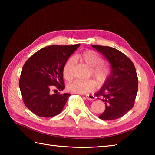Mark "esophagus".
Instances as JSON below:
<instances>
[{"label": "esophagus", "mask_w": 155, "mask_h": 155, "mask_svg": "<svg viewBox=\"0 0 155 155\" xmlns=\"http://www.w3.org/2000/svg\"><path fill=\"white\" fill-rule=\"evenodd\" d=\"M85 98L88 100H90V101H93V100L95 99V97L93 95H86Z\"/></svg>", "instance_id": "1"}]
</instances>
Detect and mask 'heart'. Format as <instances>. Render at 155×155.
I'll list each match as a JSON object with an SVG mask.
<instances>
[{
    "label": "heart",
    "instance_id": "heart-1",
    "mask_svg": "<svg viewBox=\"0 0 155 155\" xmlns=\"http://www.w3.org/2000/svg\"><path fill=\"white\" fill-rule=\"evenodd\" d=\"M77 58L80 59L84 64L90 67V76L95 78L98 85H103L110 74L108 65L103 63L101 56L96 52L87 50L84 51ZM74 59L70 57L65 63L63 68V74L67 80H70L74 76ZM96 87V83L94 79L74 80L67 86L68 90L71 92L77 94H86L93 91Z\"/></svg>",
    "mask_w": 155,
    "mask_h": 155
}]
</instances>
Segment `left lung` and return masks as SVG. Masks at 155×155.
Returning a JSON list of instances; mask_svg holds the SVG:
<instances>
[{
    "label": "left lung",
    "instance_id": "8db88e82",
    "mask_svg": "<svg viewBox=\"0 0 155 155\" xmlns=\"http://www.w3.org/2000/svg\"><path fill=\"white\" fill-rule=\"evenodd\" d=\"M111 64V74L103 87L95 94L105 104V110L98 116L103 120L122 117L133 108L138 90V78L132 61L118 50L109 46L92 45Z\"/></svg>",
    "mask_w": 155,
    "mask_h": 155
}]
</instances>
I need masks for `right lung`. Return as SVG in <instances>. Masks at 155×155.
<instances>
[{"mask_svg":"<svg viewBox=\"0 0 155 155\" xmlns=\"http://www.w3.org/2000/svg\"><path fill=\"white\" fill-rule=\"evenodd\" d=\"M80 44L48 46L29 57L23 65L19 87L25 106L33 114L51 117L61 112L70 94H52L51 89L65 88L63 68Z\"/></svg>","mask_w":155,"mask_h":155,"instance_id":"right-lung-1","label":"right lung"}]
</instances>
